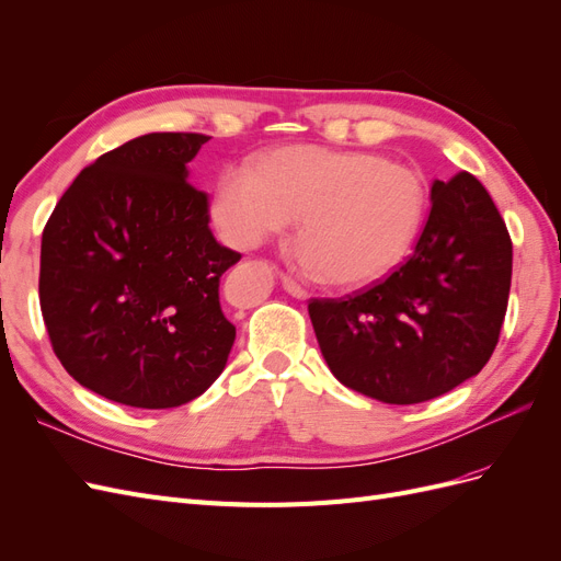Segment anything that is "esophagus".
<instances>
[{
  "mask_svg": "<svg viewBox=\"0 0 561 561\" xmlns=\"http://www.w3.org/2000/svg\"><path fill=\"white\" fill-rule=\"evenodd\" d=\"M283 287H285L287 295H293V297H297V299H309V293L304 290L301 285H297L293 278H283Z\"/></svg>",
  "mask_w": 561,
  "mask_h": 561,
  "instance_id": "1",
  "label": "esophagus"
}]
</instances>
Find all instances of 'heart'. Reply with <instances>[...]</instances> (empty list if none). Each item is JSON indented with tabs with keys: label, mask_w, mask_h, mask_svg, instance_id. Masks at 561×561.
<instances>
[{
	"label": "heart",
	"mask_w": 561,
	"mask_h": 561,
	"mask_svg": "<svg viewBox=\"0 0 561 561\" xmlns=\"http://www.w3.org/2000/svg\"><path fill=\"white\" fill-rule=\"evenodd\" d=\"M428 206L412 165L369 151L283 147L254 168L231 163L215 182L213 219L227 243L262 245L299 215L293 260L330 285H365L410 252Z\"/></svg>",
	"instance_id": "obj_1"
}]
</instances>
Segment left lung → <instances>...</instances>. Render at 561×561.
<instances>
[{"instance_id":"1","label":"left lung","mask_w":561,"mask_h":561,"mask_svg":"<svg viewBox=\"0 0 561 561\" xmlns=\"http://www.w3.org/2000/svg\"><path fill=\"white\" fill-rule=\"evenodd\" d=\"M431 201L412 257L386 280L309 304L332 375L388 404L426 402L480 375L511 295V233L482 182L435 180Z\"/></svg>"}]
</instances>
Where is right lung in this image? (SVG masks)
<instances>
[{"label":"right lung","mask_w":561,"mask_h":561,"mask_svg":"<svg viewBox=\"0 0 561 561\" xmlns=\"http://www.w3.org/2000/svg\"><path fill=\"white\" fill-rule=\"evenodd\" d=\"M208 140L149 133L107 151L44 227L50 346L67 375L118 404L168 410L198 398L233 346L219 278L241 254L215 241L208 196L186 182Z\"/></svg>","instance_id":"right-lung-1"}]
</instances>
